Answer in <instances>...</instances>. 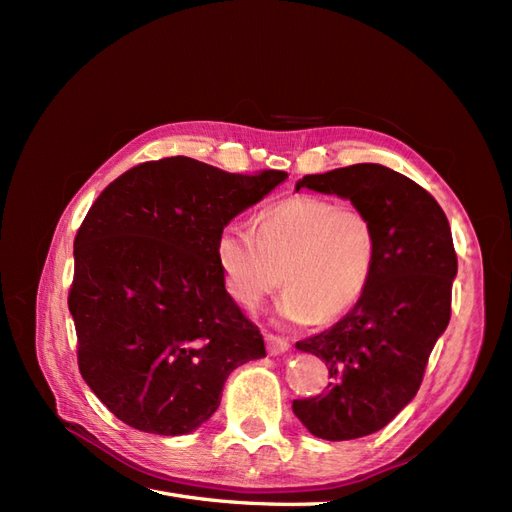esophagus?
Segmentation results:
<instances>
[{
	"mask_svg": "<svg viewBox=\"0 0 512 512\" xmlns=\"http://www.w3.org/2000/svg\"><path fill=\"white\" fill-rule=\"evenodd\" d=\"M265 339H267V352L273 354V356L286 352L288 346H290L288 339H284V337H280V335H273V333H267Z\"/></svg>",
	"mask_w": 512,
	"mask_h": 512,
	"instance_id": "1",
	"label": "esophagus"
}]
</instances>
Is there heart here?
<instances>
[{"label": "heart", "instance_id": "heart-1", "mask_svg": "<svg viewBox=\"0 0 512 512\" xmlns=\"http://www.w3.org/2000/svg\"><path fill=\"white\" fill-rule=\"evenodd\" d=\"M215 260L228 294L258 309L282 284L280 314L331 322L363 299L376 271L378 237L369 215L322 196H292L254 215V232L226 224Z\"/></svg>", "mask_w": 512, "mask_h": 512}]
</instances>
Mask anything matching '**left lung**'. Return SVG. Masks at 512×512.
<instances>
[{"mask_svg":"<svg viewBox=\"0 0 512 512\" xmlns=\"http://www.w3.org/2000/svg\"><path fill=\"white\" fill-rule=\"evenodd\" d=\"M301 188L348 198L376 228V271L363 299L331 329L297 342L301 352L327 363V391L292 401V412L316 438H363L414 399L451 320L457 275L451 226L436 198L382 164L305 175Z\"/></svg>","mask_w":512,"mask_h":512,"instance_id":"1","label":"left lung"}]
</instances>
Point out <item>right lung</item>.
<instances>
[{
	"label": "right lung",
	"instance_id": "1",
	"mask_svg": "<svg viewBox=\"0 0 512 512\" xmlns=\"http://www.w3.org/2000/svg\"><path fill=\"white\" fill-rule=\"evenodd\" d=\"M286 177L175 156L130 168L91 205L68 307L81 376L119 421L190 433L218 410L230 371L267 354L226 292L215 239Z\"/></svg>",
	"mask_w": 512,
	"mask_h": 512
}]
</instances>
